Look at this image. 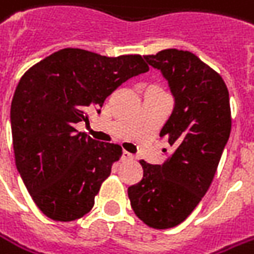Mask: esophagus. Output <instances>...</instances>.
<instances>
[{
  "instance_id": "34e87169",
  "label": "esophagus",
  "mask_w": 254,
  "mask_h": 254,
  "mask_svg": "<svg viewBox=\"0 0 254 254\" xmlns=\"http://www.w3.org/2000/svg\"><path fill=\"white\" fill-rule=\"evenodd\" d=\"M135 156L132 153H129V152H127V150H124V153H122V160H132Z\"/></svg>"
}]
</instances>
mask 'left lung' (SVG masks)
<instances>
[{
	"mask_svg": "<svg viewBox=\"0 0 254 254\" xmlns=\"http://www.w3.org/2000/svg\"><path fill=\"white\" fill-rule=\"evenodd\" d=\"M162 70L176 98L160 130L173 147L162 166L140 160L143 179L127 188L136 216L154 229L177 226L211 186L232 127L228 87L219 73L188 50L166 49L146 55Z\"/></svg>",
	"mask_w": 254,
	"mask_h": 254,
	"instance_id": "obj_1",
	"label": "left lung"
}]
</instances>
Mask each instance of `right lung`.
Instances as JSON below:
<instances>
[{
    "instance_id": "add662e5",
    "label": "right lung",
    "mask_w": 254,
    "mask_h": 254,
    "mask_svg": "<svg viewBox=\"0 0 254 254\" xmlns=\"http://www.w3.org/2000/svg\"><path fill=\"white\" fill-rule=\"evenodd\" d=\"M147 70L140 55L66 48L21 77L11 104L15 164L48 218L70 222L91 211L122 147L78 133L75 124L88 122L87 111L102 108L117 87Z\"/></svg>"
}]
</instances>
